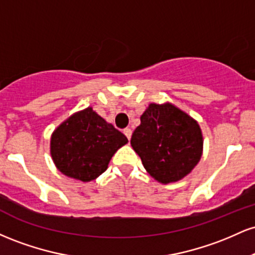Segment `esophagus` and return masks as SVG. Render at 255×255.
<instances>
[{
	"label": "esophagus",
	"mask_w": 255,
	"mask_h": 255,
	"mask_svg": "<svg viewBox=\"0 0 255 255\" xmlns=\"http://www.w3.org/2000/svg\"><path fill=\"white\" fill-rule=\"evenodd\" d=\"M124 133H125V135L127 136V139L130 140V137H131V129H130V128H126V129L124 130Z\"/></svg>",
	"instance_id": "esophagus-1"
}]
</instances>
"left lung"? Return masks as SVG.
Masks as SVG:
<instances>
[{"mask_svg": "<svg viewBox=\"0 0 255 255\" xmlns=\"http://www.w3.org/2000/svg\"><path fill=\"white\" fill-rule=\"evenodd\" d=\"M140 121L130 145L146 171L164 184L187 176L203 153L198 122L170 103H151Z\"/></svg>", "mask_w": 255, "mask_h": 255, "instance_id": "8db88e82", "label": "left lung"}]
</instances>
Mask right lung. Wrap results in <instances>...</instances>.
<instances>
[{"mask_svg":"<svg viewBox=\"0 0 255 255\" xmlns=\"http://www.w3.org/2000/svg\"><path fill=\"white\" fill-rule=\"evenodd\" d=\"M127 142L125 134L86 108L54 130L50 153L63 175L90 182L107 170L111 157Z\"/></svg>","mask_w":255,"mask_h":255,"instance_id":"add662e5","label":"right lung"}]
</instances>
